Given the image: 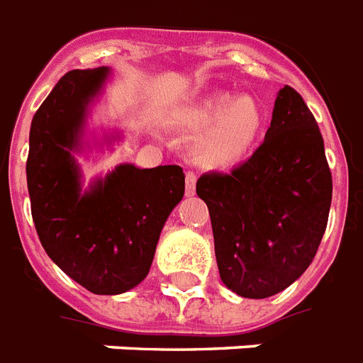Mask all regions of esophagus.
Instances as JSON below:
<instances>
[{
  "instance_id": "obj_1",
  "label": "esophagus",
  "mask_w": 363,
  "mask_h": 363,
  "mask_svg": "<svg viewBox=\"0 0 363 363\" xmlns=\"http://www.w3.org/2000/svg\"><path fill=\"white\" fill-rule=\"evenodd\" d=\"M196 193V176L193 172L185 174V195L193 196Z\"/></svg>"
}]
</instances>
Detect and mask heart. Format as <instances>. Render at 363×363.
I'll use <instances>...</instances> for the list:
<instances>
[{
	"instance_id": "1",
	"label": "heart",
	"mask_w": 363,
	"mask_h": 363,
	"mask_svg": "<svg viewBox=\"0 0 363 363\" xmlns=\"http://www.w3.org/2000/svg\"><path fill=\"white\" fill-rule=\"evenodd\" d=\"M264 110L249 95L217 91L185 108L179 123L196 133L193 153L210 168L236 167L253 152L264 129Z\"/></svg>"
}]
</instances>
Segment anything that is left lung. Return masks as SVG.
Instances as JSON below:
<instances>
[{
  "instance_id": "obj_1",
  "label": "left lung",
  "mask_w": 363,
  "mask_h": 363,
  "mask_svg": "<svg viewBox=\"0 0 363 363\" xmlns=\"http://www.w3.org/2000/svg\"><path fill=\"white\" fill-rule=\"evenodd\" d=\"M221 281L242 298L285 291L313 262L332 204L323 135L301 95L279 89L264 142L230 174L196 182Z\"/></svg>"
}]
</instances>
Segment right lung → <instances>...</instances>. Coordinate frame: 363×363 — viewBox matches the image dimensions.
I'll return each mask as SVG.
<instances>
[{
  "label": "right lung",
  "instance_id": "right-lung-1",
  "mask_svg": "<svg viewBox=\"0 0 363 363\" xmlns=\"http://www.w3.org/2000/svg\"><path fill=\"white\" fill-rule=\"evenodd\" d=\"M108 77L106 67L74 69L54 86L31 120L26 174L46 255L78 285L112 296L146 279L164 223L184 199L185 174L178 164L121 163L84 189L74 153Z\"/></svg>",
  "mask_w": 363,
  "mask_h": 363
}]
</instances>
